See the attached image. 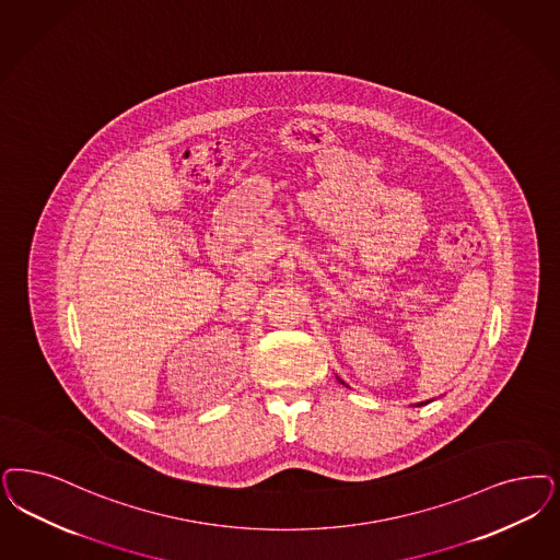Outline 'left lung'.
<instances>
[{
  "instance_id": "left-lung-1",
  "label": "left lung",
  "mask_w": 560,
  "mask_h": 560,
  "mask_svg": "<svg viewBox=\"0 0 560 560\" xmlns=\"http://www.w3.org/2000/svg\"><path fill=\"white\" fill-rule=\"evenodd\" d=\"M337 381H339V383H341V385H346V383H343V381H341V378H339V376H337ZM346 386H348V385H346ZM430 401H432V399H430ZM430 401H420V404H416V407L428 406V404H430Z\"/></svg>"
}]
</instances>
